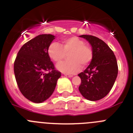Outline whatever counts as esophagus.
Listing matches in <instances>:
<instances>
[{
    "instance_id": "34e87169",
    "label": "esophagus",
    "mask_w": 133,
    "mask_h": 133,
    "mask_svg": "<svg viewBox=\"0 0 133 133\" xmlns=\"http://www.w3.org/2000/svg\"><path fill=\"white\" fill-rule=\"evenodd\" d=\"M65 77H72L73 75H70V74H64Z\"/></svg>"
}]
</instances>
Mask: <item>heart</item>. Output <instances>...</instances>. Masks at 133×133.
<instances>
[{
	"label": "heart",
	"instance_id": "obj_1",
	"mask_svg": "<svg viewBox=\"0 0 133 133\" xmlns=\"http://www.w3.org/2000/svg\"><path fill=\"white\" fill-rule=\"evenodd\" d=\"M48 54L54 62H60L68 55L69 61L58 64L57 69L63 73L73 74L78 72L81 68L87 66L92 59V50L89 46L85 44L83 39L77 37H71L62 41V46L53 42L48 48Z\"/></svg>",
	"mask_w": 133,
	"mask_h": 133
}]
</instances>
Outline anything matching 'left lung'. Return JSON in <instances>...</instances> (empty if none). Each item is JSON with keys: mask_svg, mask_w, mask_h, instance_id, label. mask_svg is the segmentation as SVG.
Masks as SVG:
<instances>
[{"mask_svg": "<svg viewBox=\"0 0 133 133\" xmlns=\"http://www.w3.org/2000/svg\"><path fill=\"white\" fill-rule=\"evenodd\" d=\"M92 48V59L83 72L79 74L81 83L79 90L84 98L96 101L110 92L117 78L118 66L114 52L98 37L83 35Z\"/></svg>", "mask_w": 133, "mask_h": 133, "instance_id": "left-lung-1", "label": "left lung"}]
</instances>
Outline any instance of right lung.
I'll return each mask as SVG.
<instances>
[{"instance_id": "right-lung-1", "label": "right lung", "mask_w": 133, "mask_h": 133, "mask_svg": "<svg viewBox=\"0 0 133 133\" xmlns=\"http://www.w3.org/2000/svg\"><path fill=\"white\" fill-rule=\"evenodd\" d=\"M54 37L43 34L32 38L22 46L14 61V71L18 88L33 102L41 103L51 96L61 76L47 52Z\"/></svg>"}]
</instances>
